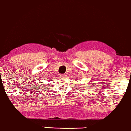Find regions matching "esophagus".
Here are the masks:
<instances>
[{
    "instance_id": "34e87169",
    "label": "esophagus",
    "mask_w": 131,
    "mask_h": 131,
    "mask_svg": "<svg viewBox=\"0 0 131 131\" xmlns=\"http://www.w3.org/2000/svg\"><path fill=\"white\" fill-rule=\"evenodd\" d=\"M66 74H60V77H61V78H65L66 77Z\"/></svg>"
}]
</instances>
